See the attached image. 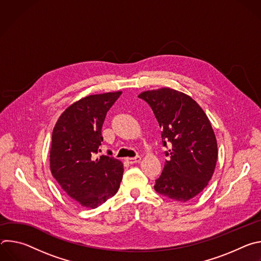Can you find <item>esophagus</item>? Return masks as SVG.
Returning <instances> with one entry per match:
<instances>
[{
    "instance_id": "esophagus-1",
    "label": "esophagus",
    "mask_w": 261,
    "mask_h": 261,
    "mask_svg": "<svg viewBox=\"0 0 261 261\" xmlns=\"http://www.w3.org/2000/svg\"><path fill=\"white\" fill-rule=\"evenodd\" d=\"M126 160H127V162L130 163V164H134V163L140 162L141 157H140V156H137V157H134V158H127Z\"/></svg>"
}]
</instances>
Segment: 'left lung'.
Segmentation results:
<instances>
[{"mask_svg": "<svg viewBox=\"0 0 261 261\" xmlns=\"http://www.w3.org/2000/svg\"><path fill=\"white\" fill-rule=\"evenodd\" d=\"M153 109L169 156L155 190L170 199L188 201L199 194L215 171L218 147L211 122L190 96L169 88L138 95Z\"/></svg>", "mask_w": 261, "mask_h": 261, "instance_id": "obj_1", "label": "left lung"}]
</instances>
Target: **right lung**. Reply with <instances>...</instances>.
<instances>
[{
    "mask_svg": "<svg viewBox=\"0 0 261 261\" xmlns=\"http://www.w3.org/2000/svg\"><path fill=\"white\" fill-rule=\"evenodd\" d=\"M122 92L87 96L71 104L53 131L50 171L61 188L85 207L95 208L113 197L123 178V163L114 157L96 158L107 111Z\"/></svg>",
    "mask_w": 261,
    "mask_h": 261,
    "instance_id": "right-lung-1",
    "label": "right lung"
}]
</instances>
